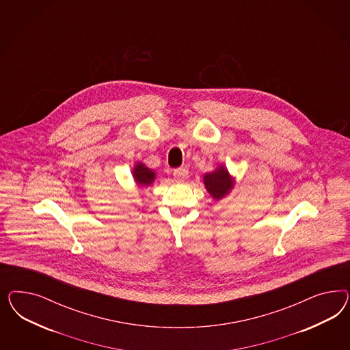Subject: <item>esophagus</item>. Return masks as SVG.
<instances>
[{"mask_svg": "<svg viewBox=\"0 0 350 350\" xmlns=\"http://www.w3.org/2000/svg\"><path fill=\"white\" fill-rule=\"evenodd\" d=\"M173 176L177 180H187L189 177V170L186 168H177V170H173Z\"/></svg>", "mask_w": 350, "mask_h": 350, "instance_id": "esophagus-1", "label": "esophagus"}]
</instances>
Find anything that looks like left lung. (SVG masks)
I'll return each instance as SVG.
<instances>
[{
    "label": "left lung",
    "mask_w": 350,
    "mask_h": 350,
    "mask_svg": "<svg viewBox=\"0 0 350 350\" xmlns=\"http://www.w3.org/2000/svg\"><path fill=\"white\" fill-rule=\"evenodd\" d=\"M204 185L213 199L221 200L232 190L234 180L230 176L228 170L221 165L204 176Z\"/></svg>",
    "instance_id": "8db88e82"
}]
</instances>
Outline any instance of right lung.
I'll use <instances>...</instances> for the list:
<instances>
[{
	"instance_id": "1",
	"label": "right lung",
	"mask_w": 350,
	"mask_h": 350,
	"mask_svg": "<svg viewBox=\"0 0 350 350\" xmlns=\"http://www.w3.org/2000/svg\"><path fill=\"white\" fill-rule=\"evenodd\" d=\"M132 174L136 183L139 186H150L155 180V172H152L142 163H137L135 165Z\"/></svg>"
}]
</instances>
